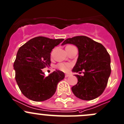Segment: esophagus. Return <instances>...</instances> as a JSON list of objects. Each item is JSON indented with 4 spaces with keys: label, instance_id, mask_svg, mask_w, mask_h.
Returning <instances> with one entry per match:
<instances>
[{
    "label": "esophagus",
    "instance_id": "obj_1",
    "mask_svg": "<svg viewBox=\"0 0 124 124\" xmlns=\"http://www.w3.org/2000/svg\"><path fill=\"white\" fill-rule=\"evenodd\" d=\"M65 78H68V77H69V76H70V75H69V74H65Z\"/></svg>",
    "mask_w": 124,
    "mask_h": 124
}]
</instances>
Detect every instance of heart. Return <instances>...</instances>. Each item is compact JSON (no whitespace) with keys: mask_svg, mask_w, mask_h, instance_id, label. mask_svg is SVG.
Returning a JSON list of instances; mask_svg holds the SVG:
<instances>
[{"mask_svg":"<svg viewBox=\"0 0 124 124\" xmlns=\"http://www.w3.org/2000/svg\"><path fill=\"white\" fill-rule=\"evenodd\" d=\"M71 65L69 63H59L56 65L57 69L64 72H67L71 68Z\"/></svg>","mask_w":124,"mask_h":124,"instance_id":"heart-1","label":"heart"}]
</instances>
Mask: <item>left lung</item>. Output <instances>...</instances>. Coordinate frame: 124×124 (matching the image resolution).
<instances>
[{"mask_svg": "<svg viewBox=\"0 0 124 124\" xmlns=\"http://www.w3.org/2000/svg\"><path fill=\"white\" fill-rule=\"evenodd\" d=\"M73 44L78 49V58L73 69L78 83L71 87L76 97L83 100H91L102 94L111 74V59L106 48L100 43L85 36L67 39L62 44Z\"/></svg>", "mask_w": 124, "mask_h": 124, "instance_id": "1", "label": "left lung"}]
</instances>
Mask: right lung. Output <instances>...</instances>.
<instances>
[{
  "label": "right lung",
  "mask_w": 124,
  "mask_h": 124,
  "mask_svg": "<svg viewBox=\"0 0 124 124\" xmlns=\"http://www.w3.org/2000/svg\"><path fill=\"white\" fill-rule=\"evenodd\" d=\"M64 39L37 37L21 46L14 62L15 79L23 94L29 99L42 101L50 99L65 74L55 70L46 76L42 69L50 65L51 52Z\"/></svg>",
  "instance_id": "obj_1"
}]
</instances>
